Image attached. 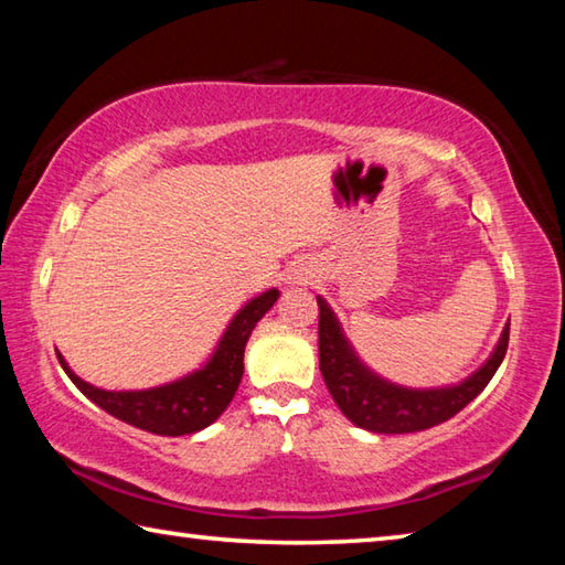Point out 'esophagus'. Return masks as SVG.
<instances>
[{"instance_id":"1","label":"esophagus","mask_w":565,"mask_h":565,"mask_svg":"<svg viewBox=\"0 0 565 565\" xmlns=\"http://www.w3.org/2000/svg\"><path fill=\"white\" fill-rule=\"evenodd\" d=\"M294 279L299 281V284H301V281H309V279H311V271H301V269L294 271Z\"/></svg>"}]
</instances>
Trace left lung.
Returning a JSON list of instances; mask_svg holds the SVG:
<instances>
[{
  "instance_id": "8db88e82",
  "label": "left lung",
  "mask_w": 565,
  "mask_h": 565,
  "mask_svg": "<svg viewBox=\"0 0 565 565\" xmlns=\"http://www.w3.org/2000/svg\"><path fill=\"white\" fill-rule=\"evenodd\" d=\"M319 301V369L329 394L351 424L374 434H414L444 424L489 386L509 349V323L493 353L461 384L441 388H406L374 374L343 337L337 313Z\"/></svg>"
}]
</instances>
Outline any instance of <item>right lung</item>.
Returning a JSON list of instances; mask_svg holds the SVG:
<instances>
[{"instance_id":"right-lung-1","label":"right lung","mask_w":565,"mask_h":565,"mask_svg":"<svg viewBox=\"0 0 565 565\" xmlns=\"http://www.w3.org/2000/svg\"><path fill=\"white\" fill-rule=\"evenodd\" d=\"M279 299V289H269L248 299L228 323L224 337L202 369L191 371L171 384L141 391H107L87 384L70 369V363L56 351L66 376L84 396L114 418L157 436L196 434L224 414L232 404L244 376V349L256 323Z\"/></svg>"}]
</instances>
